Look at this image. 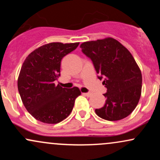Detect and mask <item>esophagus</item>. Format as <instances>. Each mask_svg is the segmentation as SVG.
Wrapping results in <instances>:
<instances>
[{
    "instance_id": "1",
    "label": "esophagus",
    "mask_w": 160,
    "mask_h": 160,
    "mask_svg": "<svg viewBox=\"0 0 160 160\" xmlns=\"http://www.w3.org/2000/svg\"><path fill=\"white\" fill-rule=\"evenodd\" d=\"M85 96H87V97H90L92 95V93L91 92H88V93H82Z\"/></svg>"
}]
</instances>
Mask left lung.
Returning a JSON list of instances; mask_svg holds the SVG:
<instances>
[{"mask_svg": "<svg viewBox=\"0 0 160 160\" xmlns=\"http://www.w3.org/2000/svg\"><path fill=\"white\" fill-rule=\"evenodd\" d=\"M80 47L107 88L105 104L95 109L96 114L109 121L128 117L138 104L142 87L141 70L132 55L112 38L84 42Z\"/></svg>", "mask_w": 160, "mask_h": 160, "instance_id": "1", "label": "left lung"}]
</instances>
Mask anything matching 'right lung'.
I'll use <instances>...</instances> for the list:
<instances>
[{
	"instance_id": "add662e5",
	"label": "right lung",
	"mask_w": 160,
	"mask_h": 160,
	"mask_svg": "<svg viewBox=\"0 0 160 160\" xmlns=\"http://www.w3.org/2000/svg\"><path fill=\"white\" fill-rule=\"evenodd\" d=\"M80 43L53 42L34 49L26 57L18 78V90L28 113L40 122L56 124L70 115L79 88H62L54 81L60 76L62 58Z\"/></svg>"
}]
</instances>
